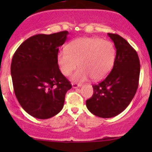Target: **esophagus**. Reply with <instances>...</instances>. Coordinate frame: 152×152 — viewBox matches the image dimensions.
<instances>
[{"instance_id": "esophagus-1", "label": "esophagus", "mask_w": 152, "mask_h": 152, "mask_svg": "<svg viewBox=\"0 0 152 152\" xmlns=\"http://www.w3.org/2000/svg\"><path fill=\"white\" fill-rule=\"evenodd\" d=\"M81 86H82L81 84H77V83L72 84V87H73V88H77V87H80Z\"/></svg>"}]
</instances>
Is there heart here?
<instances>
[{"instance_id": "heart-1", "label": "heart", "mask_w": 152, "mask_h": 152, "mask_svg": "<svg viewBox=\"0 0 152 152\" xmlns=\"http://www.w3.org/2000/svg\"><path fill=\"white\" fill-rule=\"evenodd\" d=\"M115 56V48L111 41L99 37H83L71 41L65 50L59 51L57 62L62 73L66 76L79 65L80 68L72 76L73 81L83 82L90 77L98 81L110 73Z\"/></svg>"}]
</instances>
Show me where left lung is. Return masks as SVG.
<instances>
[{"instance_id": "1", "label": "left lung", "mask_w": 152, "mask_h": 152, "mask_svg": "<svg viewBox=\"0 0 152 152\" xmlns=\"http://www.w3.org/2000/svg\"><path fill=\"white\" fill-rule=\"evenodd\" d=\"M116 49L114 65L110 74L93 85V95L86 101L91 113L104 118H113L124 111L138 87L140 65L136 50L120 35L108 33Z\"/></svg>"}]
</instances>
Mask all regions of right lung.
<instances>
[{
  "label": "right lung",
  "mask_w": 152,
  "mask_h": 152,
  "mask_svg": "<svg viewBox=\"0 0 152 152\" xmlns=\"http://www.w3.org/2000/svg\"><path fill=\"white\" fill-rule=\"evenodd\" d=\"M68 31L37 34L24 41L15 51L11 75L17 99L30 115L47 119L62 110L70 82L59 68V47Z\"/></svg>",
  "instance_id": "obj_1"
}]
</instances>
